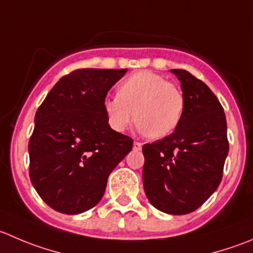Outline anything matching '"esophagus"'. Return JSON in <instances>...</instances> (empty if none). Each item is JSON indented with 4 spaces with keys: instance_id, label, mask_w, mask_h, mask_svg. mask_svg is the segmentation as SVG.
<instances>
[{
    "instance_id": "1",
    "label": "esophagus",
    "mask_w": 253,
    "mask_h": 253,
    "mask_svg": "<svg viewBox=\"0 0 253 253\" xmlns=\"http://www.w3.org/2000/svg\"><path fill=\"white\" fill-rule=\"evenodd\" d=\"M142 148V143L141 142H137L134 141L133 142V151H139V149Z\"/></svg>"
}]
</instances>
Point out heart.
I'll list each match as a JSON object with an SVG mask.
<instances>
[{"label": "heart", "instance_id": "obj_1", "mask_svg": "<svg viewBox=\"0 0 253 253\" xmlns=\"http://www.w3.org/2000/svg\"><path fill=\"white\" fill-rule=\"evenodd\" d=\"M104 111L112 131L122 133L136 120L141 133L158 139L178 128L185 111V99L178 86L161 75L138 72L119 85L117 97L105 101Z\"/></svg>", "mask_w": 253, "mask_h": 253}]
</instances>
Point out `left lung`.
I'll return each mask as SVG.
<instances>
[{
	"label": "left lung",
	"mask_w": 253,
	"mask_h": 253,
	"mask_svg": "<svg viewBox=\"0 0 253 253\" xmlns=\"http://www.w3.org/2000/svg\"><path fill=\"white\" fill-rule=\"evenodd\" d=\"M170 72L180 82L185 111L173 133L142 147L143 186L156 209L184 215L217 189L229 141L224 109L209 86L186 70Z\"/></svg>",
	"instance_id": "1"
}]
</instances>
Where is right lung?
I'll use <instances>...</instances> for the list:
<instances>
[{
	"instance_id": "add662e5",
	"label": "right lung",
	"mask_w": 253,
	"mask_h": 253,
	"mask_svg": "<svg viewBox=\"0 0 253 253\" xmlns=\"http://www.w3.org/2000/svg\"><path fill=\"white\" fill-rule=\"evenodd\" d=\"M127 69H78L61 78L38 107L28 143L29 176L46 205L68 215L101 200L107 178L133 139L105 117L109 90Z\"/></svg>"
}]
</instances>
